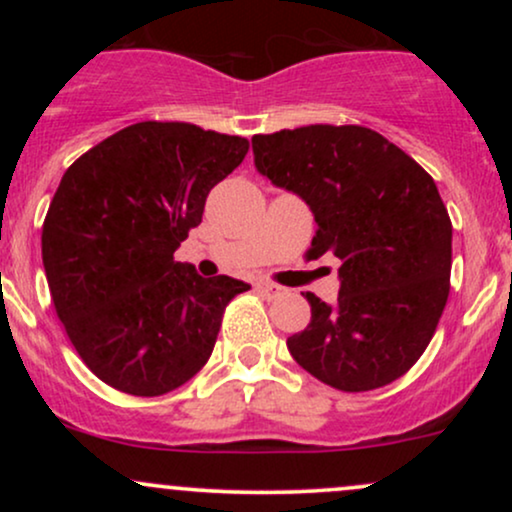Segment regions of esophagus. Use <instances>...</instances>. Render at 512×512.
<instances>
[{
	"label": "esophagus",
	"mask_w": 512,
	"mask_h": 512,
	"mask_svg": "<svg viewBox=\"0 0 512 512\" xmlns=\"http://www.w3.org/2000/svg\"><path fill=\"white\" fill-rule=\"evenodd\" d=\"M257 293L264 298H276L281 293V286L276 284H257Z\"/></svg>",
	"instance_id": "34e87169"
}]
</instances>
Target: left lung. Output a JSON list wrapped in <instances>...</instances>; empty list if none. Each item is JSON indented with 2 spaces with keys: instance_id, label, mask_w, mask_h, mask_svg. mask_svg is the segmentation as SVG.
Here are the masks:
<instances>
[{
  "instance_id": "1",
  "label": "left lung",
  "mask_w": 512,
  "mask_h": 512,
  "mask_svg": "<svg viewBox=\"0 0 512 512\" xmlns=\"http://www.w3.org/2000/svg\"><path fill=\"white\" fill-rule=\"evenodd\" d=\"M255 166L313 209L308 255L332 252L337 305L305 293L310 325L289 337L301 368L342 392L395 383L436 334L450 293L452 223L431 175L361 125L252 137Z\"/></svg>"
}]
</instances>
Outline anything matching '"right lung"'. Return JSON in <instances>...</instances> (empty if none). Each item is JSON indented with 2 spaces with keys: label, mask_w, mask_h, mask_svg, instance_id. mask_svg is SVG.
<instances>
[{
  "label": "right lung",
  "mask_w": 512,
  "mask_h": 512,
  "mask_svg": "<svg viewBox=\"0 0 512 512\" xmlns=\"http://www.w3.org/2000/svg\"><path fill=\"white\" fill-rule=\"evenodd\" d=\"M250 142L190 122H137L79 156L43 223L55 313L96 378L137 397L185 385L250 286L202 279L175 250Z\"/></svg>",
  "instance_id": "1"
}]
</instances>
